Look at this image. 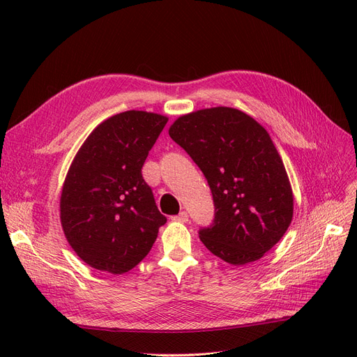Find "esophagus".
Listing matches in <instances>:
<instances>
[{"instance_id":"1","label":"esophagus","mask_w":357,"mask_h":357,"mask_svg":"<svg viewBox=\"0 0 357 357\" xmlns=\"http://www.w3.org/2000/svg\"><path fill=\"white\" fill-rule=\"evenodd\" d=\"M172 220H174V221H179V222H186V221H188V213H186V211H181L178 215L172 217Z\"/></svg>"}]
</instances>
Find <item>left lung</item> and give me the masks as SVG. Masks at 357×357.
I'll return each mask as SVG.
<instances>
[{
  "instance_id": "8db88e82",
  "label": "left lung",
  "mask_w": 357,
  "mask_h": 357,
  "mask_svg": "<svg viewBox=\"0 0 357 357\" xmlns=\"http://www.w3.org/2000/svg\"><path fill=\"white\" fill-rule=\"evenodd\" d=\"M169 136L213 192L215 217L199 231L204 246L234 266L264 257L294 215L287 169L265 127L237 108L211 107L178 117Z\"/></svg>"
}]
</instances>
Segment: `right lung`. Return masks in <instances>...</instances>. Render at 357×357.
<instances>
[{"label": "right lung", "instance_id": "obj_1", "mask_svg": "<svg viewBox=\"0 0 357 357\" xmlns=\"http://www.w3.org/2000/svg\"><path fill=\"white\" fill-rule=\"evenodd\" d=\"M167 117L130 109L91 131L75 155L61 194V224L91 268L121 275L146 257L166 222L142 167Z\"/></svg>", "mask_w": 357, "mask_h": 357}]
</instances>
